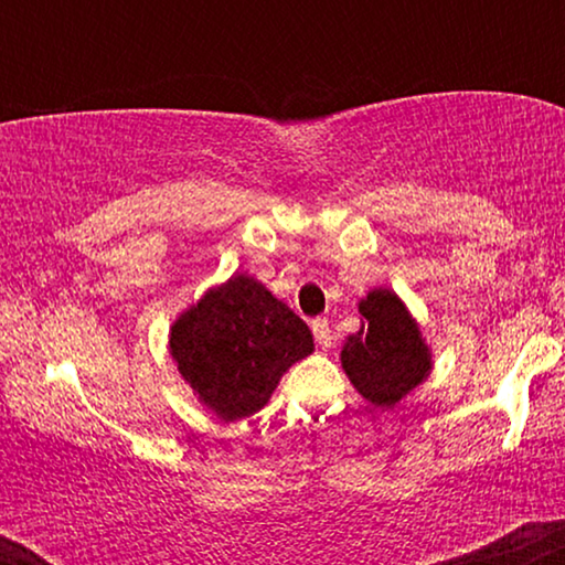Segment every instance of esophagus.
Instances as JSON below:
<instances>
[{"instance_id": "1", "label": "esophagus", "mask_w": 565, "mask_h": 565, "mask_svg": "<svg viewBox=\"0 0 565 565\" xmlns=\"http://www.w3.org/2000/svg\"><path fill=\"white\" fill-rule=\"evenodd\" d=\"M310 329H313L316 342H319L321 348H332V329H329L327 319H313L310 321Z\"/></svg>"}]
</instances>
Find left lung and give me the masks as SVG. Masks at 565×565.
<instances>
[{"mask_svg": "<svg viewBox=\"0 0 565 565\" xmlns=\"http://www.w3.org/2000/svg\"><path fill=\"white\" fill-rule=\"evenodd\" d=\"M359 313L364 321L342 345V369L369 404L393 408L427 380L433 353L417 319L393 289L369 291L359 300Z\"/></svg>", "mask_w": 565, "mask_h": 565, "instance_id": "left-lung-1", "label": "left lung"}]
</instances>
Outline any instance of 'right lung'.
<instances>
[{"label": "right lung", "mask_w": 565, "mask_h": 565, "mask_svg": "<svg viewBox=\"0 0 565 565\" xmlns=\"http://www.w3.org/2000/svg\"><path fill=\"white\" fill-rule=\"evenodd\" d=\"M310 353L308 323L246 274L206 289L170 327L180 377L225 423L260 412L284 372Z\"/></svg>", "instance_id": "obj_1"}]
</instances>
